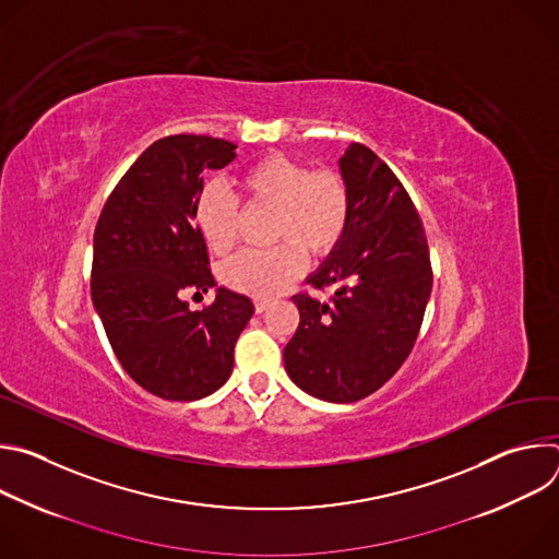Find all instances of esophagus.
Returning <instances> with one entry per match:
<instances>
[{
	"label": "esophagus",
	"mask_w": 559,
	"mask_h": 559,
	"mask_svg": "<svg viewBox=\"0 0 559 559\" xmlns=\"http://www.w3.org/2000/svg\"><path fill=\"white\" fill-rule=\"evenodd\" d=\"M267 307H270V300H265V298H257V300H254V309H257V313H263Z\"/></svg>",
	"instance_id": "obj_1"
}]
</instances>
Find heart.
<instances>
[{
	"instance_id": "1",
	"label": "heart",
	"mask_w": 559,
	"mask_h": 559,
	"mask_svg": "<svg viewBox=\"0 0 559 559\" xmlns=\"http://www.w3.org/2000/svg\"><path fill=\"white\" fill-rule=\"evenodd\" d=\"M236 190L250 207H270V238L281 243L267 252H241L221 267L227 287L267 298L296 281L305 254L328 257L338 248L349 225L352 197L347 181L334 170L309 173L285 154H267L236 177ZM238 201L216 183L203 188L194 221L214 254L234 246Z\"/></svg>"
}]
</instances>
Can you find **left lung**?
<instances>
[{
  "instance_id": "8db88e82",
  "label": "left lung",
  "mask_w": 559,
  "mask_h": 559,
  "mask_svg": "<svg viewBox=\"0 0 559 559\" xmlns=\"http://www.w3.org/2000/svg\"><path fill=\"white\" fill-rule=\"evenodd\" d=\"M352 197L343 241L307 283L330 302L296 294L300 323L283 349L285 371L325 403H356L407 360L431 294L423 221L382 158L352 143L338 158Z\"/></svg>"
}]
</instances>
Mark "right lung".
<instances>
[{
	"mask_svg": "<svg viewBox=\"0 0 559 559\" xmlns=\"http://www.w3.org/2000/svg\"><path fill=\"white\" fill-rule=\"evenodd\" d=\"M223 139L177 134L154 141L106 201L93 243V302L126 373L164 401H201L223 386L234 345L254 305L216 287L194 223L203 175L236 158ZM214 286L192 312L182 294Z\"/></svg>",
	"mask_w": 559,
	"mask_h": 559,
	"instance_id": "obj_1",
	"label": "right lung"
}]
</instances>
